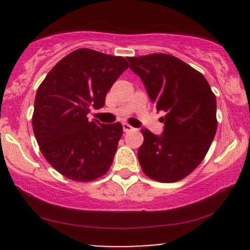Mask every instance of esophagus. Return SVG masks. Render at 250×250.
<instances>
[{"instance_id":"obj_1","label":"esophagus","mask_w":250,"mask_h":250,"mask_svg":"<svg viewBox=\"0 0 250 250\" xmlns=\"http://www.w3.org/2000/svg\"><path fill=\"white\" fill-rule=\"evenodd\" d=\"M122 128H123V131H125V133H128V131L134 130V128L131 127L130 125H128V123H123V125H122Z\"/></svg>"}]
</instances>
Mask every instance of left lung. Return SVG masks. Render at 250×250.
<instances>
[{
  "label": "left lung",
  "instance_id": "8db88e82",
  "mask_svg": "<svg viewBox=\"0 0 250 250\" xmlns=\"http://www.w3.org/2000/svg\"><path fill=\"white\" fill-rule=\"evenodd\" d=\"M157 111H163L161 135L143 128L137 150L142 170L160 182H176L200 165L217 129L216 97L202 74L168 54L128 57Z\"/></svg>",
  "mask_w": 250,
  "mask_h": 250
}]
</instances>
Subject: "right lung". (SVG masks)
Returning a JSON list of instances; mask_svg holds the SVG:
<instances>
[{"label":"right lung","instance_id":"1","mask_svg":"<svg viewBox=\"0 0 250 250\" xmlns=\"http://www.w3.org/2000/svg\"><path fill=\"white\" fill-rule=\"evenodd\" d=\"M127 68L121 56L82 48L56 63L37 89L34 134L43 156L63 176L88 182L110 168L122 125L89 121L87 115L104 105L108 90Z\"/></svg>","mask_w":250,"mask_h":250}]
</instances>
